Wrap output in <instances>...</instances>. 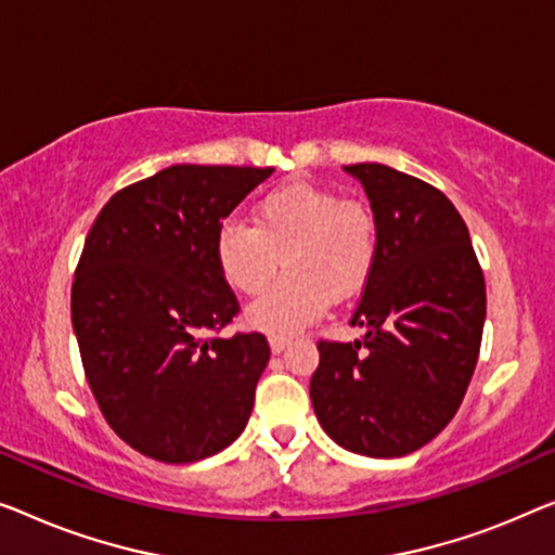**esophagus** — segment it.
Masks as SVG:
<instances>
[{
    "label": "esophagus",
    "mask_w": 555,
    "mask_h": 555,
    "mask_svg": "<svg viewBox=\"0 0 555 555\" xmlns=\"http://www.w3.org/2000/svg\"><path fill=\"white\" fill-rule=\"evenodd\" d=\"M288 345H292V339H288V337H276V334H274V337H269V347H271V352H274V354L284 352Z\"/></svg>",
    "instance_id": "34e87169"
}]
</instances>
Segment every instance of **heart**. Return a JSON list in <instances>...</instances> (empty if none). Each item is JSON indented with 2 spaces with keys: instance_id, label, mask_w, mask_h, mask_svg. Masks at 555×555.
I'll return each mask as SVG.
<instances>
[{
  "instance_id": "1",
  "label": "heart",
  "mask_w": 555,
  "mask_h": 555,
  "mask_svg": "<svg viewBox=\"0 0 555 555\" xmlns=\"http://www.w3.org/2000/svg\"><path fill=\"white\" fill-rule=\"evenodd\" d=\"M379 254V221L370 203L324 185L292 181L254 203L251 225L225 221L216 233L221 276L256 296L279 274L276 288L246 309V324L294 334L317 322L337 296L362 292Z\"/></svg>"
}]
</instances>
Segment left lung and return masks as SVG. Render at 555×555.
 <instances>
[{"label": "left lung", "mask_w": 555, "mask_h": 555, "mask_svg": "<svg viewBox=\"0 0 555 555\" xmlns=\"http://www.w3.org/2000/svg\"><path fill=\"white\" fill-rule=\"evenodd\" d=\"M379 221V254L349 324L319 339L311 404L324 433L370 457L415 452L450 423L478 364L486 279L450 198L415 176L357 163Z\"/></svg>", "instance_id": "8db88e82"}]
</instances>
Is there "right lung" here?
<instances>
[{"label":"right lung","instance_id":"obj_1","mask_svg":"<svg viewBox=\"0 0 555 555\" xmlns=\"http://www.w3.org/2000/svg\"><path fill=\"white\" fill-rule=\"evenodd\" d=\"M274 173L170 166L105 203L75 269L73 330L107 425L160 463H196L236 440L271 349L236 332L238 299L216 261L223 218Z\"/></svg>","mask_w":555,"mask_h":555}]
</instances>
